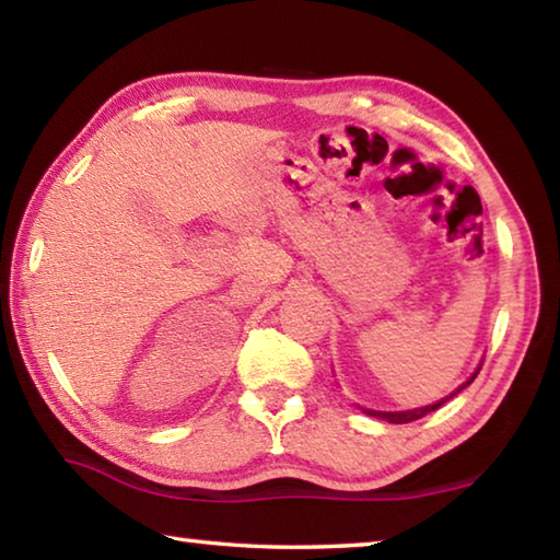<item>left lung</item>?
<instances>
[{"instance_id": "8db88e82", "label": "left lung", "mask_w": 560, "mask_h": 560, "mask_svg": "<svg viewBox=\"0 0 560 560\" xmlns=\"http://www.w3.org/2000/svg\"><path fill=\"white\" fill-rule=\"evenodd\" d=\"M477 374H480V368H477V372H475L472 377L467 380L463 386H457V389H455L451 396H445L443 401H435V404H431V406H423V409H413V411H370V409H364V413L374 416V419H384V421H389V423H411V421H419V419H423L425 413H431V411H435V409H441V406H443L445 401H448V399H453L455 394H460L467 384H472V382H475Z\"/></svg>"}]
</instances>
